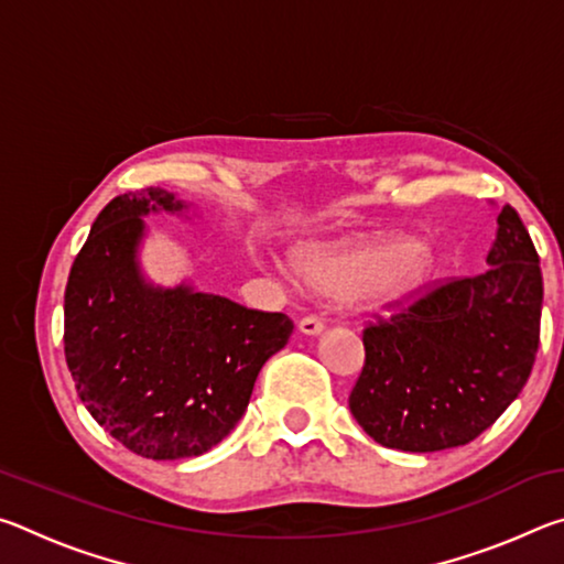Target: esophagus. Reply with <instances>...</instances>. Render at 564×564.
I'll return each instance as SVG.
<instances>
[{
	"label": "esophagus",
	"instance_id": "esophagus-1",
	"mask_svg": "<svg viewBox=\"0 0 564 564\" xmlns=\"http://www.w3.org/2000/svg\"><path fill=\"white\" fill-rule=\"evenodd\" d=\"M323 321L316 318V316H305L301 323H299V330L303 333V336H318V333H323Z\"/></svg>",
	"mask_w": 564,
	"mask_h": 564
}]
</instances>
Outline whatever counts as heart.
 Masks as SVG:
<instances>
[{"label": "heart", "mask_w": 564, "mask_h": 564, "mask_svg": "<svg viewBox=\"0 0 564 564\" xmlns=\"http://www.w3.org/2000/svg\"><path fill=\"white\" fill-rule=\"evenodd\" d=\"M433 253L410 241L326 243L299 256V269L318 291L356 305H390L431 279Z\"/></svg>", "instance_id": "obj_1"}]
</instances>
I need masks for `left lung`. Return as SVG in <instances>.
I'll list each match as a JSON object with an SVG mask.
<instances>
[{"label": "left lung", "instance_id": "obj_1", "mask_svg": "<svg viewBox=\"0 0 564 564\" xmlns=\"http://www.w3.org/2000/svg\"><path fill=\"white\" fill-rule=\"evenodd\" d=\"M488 269L427 293L362 330L352 417L376 443L435 453L475 441L528 383L540 346L542 271L528 228L505 204Z\"/></svg>", "mask_w": 564, "mask_h": 564}]
</instances>
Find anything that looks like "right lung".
<instances>
[{
    "label": "right lung",
    "mask_w": 564,
    "mask_h": 564,
    "mask_svg": "<svg viewBox=\"0 0 564 564\" xmlns=\"http://www.w3.org/2000/svg\"><path fill=\"white\" fill-rule=\"evenodd\" d=\"M194 204L164 188L104 206L64 293V356L82 403L111 437L151 460L212 451L246 413L259 370L289 343L283 313L243 308L191 281L141 271L149 214Z\"/></svg>",
    "instance_id": "obj_1"
}]
</instances>
